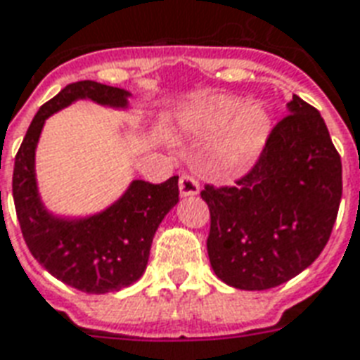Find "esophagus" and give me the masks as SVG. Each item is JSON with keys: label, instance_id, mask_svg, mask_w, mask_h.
Segmentation results:
<instances>
[{"label": "esophagus", "instance_id": "obj_1", "mask_svg": "<svg viewBox=\"0 0 360 360\" xmlns=\"http://www.w3.org/2000/svg\"><path fill=\"white\" fill-rule=\"evenodd\" d=\"M179 193L181 196H196V194L200 193V185H198V181L191 177V175H183L179 179Z\"/></svg>", "mask_w": 360, "mask_h": 360}]
</instances>
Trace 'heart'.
<instances>
[{
    "instance_id": "1",
    "label": "heart",
    "mask_w": 360,
    "mask_h": 360,
    "mask_svg": "<svg viewBox=\"0 0 360 360\" xmlns=\"http://www.w3.org/2000/svg\"><path fill=\"white\" fill-rule=\"evenodd\" d=\"M183 126L198 137L215 143V158L225 172L240 173L254 164L271 131V116L259 105H246L240 98L217 97L194 106Z\"/></svg>"
}]
</instances>
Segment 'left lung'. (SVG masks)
<instances>
[{
    "label": "left lung",
    "mask_w": 360,
    "mask_h": 360,
    "mask_svg": "<svg viewBox=\"0 0 360 360\" xmlns=\"http://www.w3.org/2000/svg\"><path fill=\"white\" fill-rule=\"evenodd\" d=\"M252 172L234 187L206 185L207 255L238 290L284 284L321 255L342 200V160L316 108L297 95Z\"/></svg>",
    "instance_id": "8db88e82"
}]
</instances>
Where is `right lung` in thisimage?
<instances>
[{
	"instance_id": "obj_1",
	"label": "right lung",
	"mask_w": 360,
	"mask_h": 360,
	"mask_svg": "<svg viewBox=\"0 0 360 360\" xmlns=\"http://www.w3.org/2000/svg\"><path fill=\"white\" fill-rule=\"evenodd\" d=\"M131 93L91 79L66 85L32 120L13 172V198L26 246L55 278L85 294H106L143 276L156 229L179 202V177L153 185L135 179L110 206L85 217L47 210L36 177V148L45 120L76 101L127 110Z\"/></svg>"
}]
</instances>
